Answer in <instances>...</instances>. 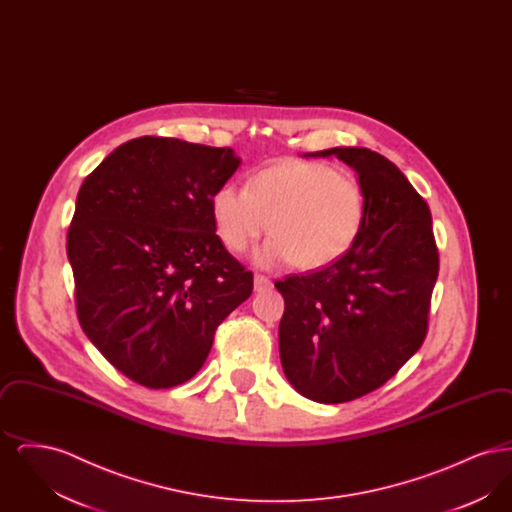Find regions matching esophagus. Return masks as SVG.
<instances>
[{
  "instance_id": "1",
  "label": "esophagus",
  "mask_w": 512,
  "mask_h": 512,
  "mask_svg": "<svg viewBox=\"0 0 512 512\" xmlns=\"http://www.w3.org/2000/svg\"><path fill=\"white\" fill-rule=\"evenodd\" d=\"M253 284H255V292H267V290L272 288V282L268 280L267 276H263V274H255Z\"/></svg>"
}]
</instances>
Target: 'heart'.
Instances as JSON below:
<instances>
[{"label": "heart", "mask_w": 512, "mask_h": 512, "mask_svg": "<svg viewBox=\"0 0 512 512\" xmlns=\"http://www.w3.org/2000/svg\"><path fill=\"white\" fill-rule=\"evenodd\" d=\"M368 201L359 178L320 161H282L255 172L247 188L226 182L211 197L220 242L232 253L267 230L263 265L313 270L338 261L365 226Z\"/></svg>", "instance_id": "heart-1"}]
</instances>
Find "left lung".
Returning a JSON list of instances; mask_svg holds the SVG:
<instances>
[{
	"label": "left lung",
	"mask_w": 512,
	"mask_h": 512,
	"mask_svg": "<svg viewBox=\"0 0 512 512\" xmlns=\"http://www.w3.org/2000/svg\"><path fill=\"white\" fill-rule=\"evenodd\" d=\"M359 174L368 201L359 238L338 261L290 274L284 295L280 361L295 390L318 403H345L384 386L420 349L439 272L432 215L384 155L334 147Z\"/></svg>",
	"instance_id": "obj_1"
}]
</instances>
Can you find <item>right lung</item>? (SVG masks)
I'll use <instances>...</instances> for the list:
<instances>
[{
	"label": "right lung",
	"instance_id": "add662e5",
	"mask_svg": "<svg viewBox=\"0 0 512 512\" xmlns=\"http://www.w3.org/2000/svg\"><path fill=\"white\" fill-rule=\"evenodd\" d=\"M238 167L230 147L142 136L78 190L67 234L76 317L140 386L188 382L220 322L253 292V272L226 251L211 213Z\"/></svg>",
	"mask_w": 512,
	"mask_h": 512
}]
</instances>
